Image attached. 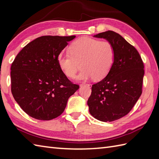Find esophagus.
I'll list each match as a JSON object with an SVG mask.
<instances>
[{
  "mask_svg": "<svg viewBox=\"0 0 159 159\" xmlns=\"http://www.w3.org/2000/svg\"><path fill=\"white\" fill-rule=\"evenodd\" d=\"M80 87H92V85H90V84H85V83H83V84H81V85H80Z\"/></svg>",
  "mask_w": 159,
  "mask_h": 159,
  "instance_id": "esophagus-1",
  "label": "esophagus"
}]
</instances>
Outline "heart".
Returning a JSON list of instances; mask_svg holds the SVG:
<instances>
[{"instance_id":"b5f03b06","label":"heart","mask_w":159,"mask_h":159,"mask_svg":"<svg viewBox=\"0 0 159 159\" xmlns=\"http://www.w3.org/2000/svg\"><path fill=\"white\" fill-rule=\"evenodd\" d=\"M69 52H60L57 57L59 68L65 75L73 79L80 66L77 79L100 80L109 73L116 59V49L109 41L92 38H81L69 47Z\"/></svg>"}]
</instances>
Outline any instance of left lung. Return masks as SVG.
<instances>
[{
  "instance_id": "obj_1",
  "label": "left lung",
  "mask_w": 159,
  "mask_h": 159,
  "mask_svg": "<svg viewBox=\"0 0 159 159\" xmlns=\"http://www.w3.org/2000/svg\"><path fill=\"white\" fill-rule=\"evenodd\" d=\"M94 37L113 43L116 59L107 76L92 85L87 104L96 119L113 121L126 116L142 93L144 65L137 49L118 33L107 31Z\"/></svg>"
}]
</instances>
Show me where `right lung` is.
I'll return each instance as SVG.
<instances>
[{
    "label": "right lung",
    "mask_w": 159,
    "mask_h": 159,
    "mask_svg": "<svg viewBox=\"0 0 159 159\" xmlns=\"http://www.w3.org/2000/svg\"><path fill=\"white\" fill-rule=\"evenodd\" d=\"M75 36L39 37L21 50L11 66V90L25 112L50 120L61 114L79 85L59 68L57 57Z\"/></svg>",
    "instance_id": "obj_1"
}]
</instances>
